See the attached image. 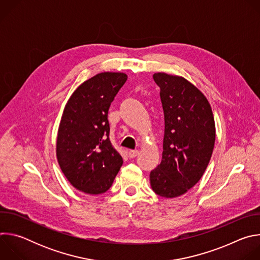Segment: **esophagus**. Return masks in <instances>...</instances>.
Segmentation results:
<instances>
[{
	"instance_id": "34e87169",
	"label": "esophagus",
	"mask_w": 260,
	"mask_h": 260,
	"mask_svg": "<svg viewBox=\"0 0 260 260\" xmlns=\"http://www.w3.org/2000/svg\"><path fill=\"white\" fill-rule=\"evenodd\" d=\"M138 154H139V151H138V150H129V151H128V156H129L131 158L136 157Z\"/></svg>"
}]
</instances>
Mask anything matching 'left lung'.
<instances>
[{
	"label": "left lung",
	"mask_w": 260,
	"mask_h": 260,
	"mask_svg": "<svg viewBox=\"0 0 260 260\" xmlns=\"http://www.w3.org/2000/svg\"><path fill=\"white\" fill-rule=\"evenodd\" d=\"M165 114L162 159L150 173V184L159 197L186 193L203 177L211 159L215 121L203 92L183 77L155 73Z\"/></svg>",
	"instance_id": "left-lung-1"
}]
</instances>
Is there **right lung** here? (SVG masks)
<instances>
[{
    "mask_svg": "<svg viewBox=\"0 0 260 260\" xmlns=\"http://www.w3.org/2000/svg\"><path fill=\"white\" fill-rule=\"evenodd\" d=\"M126 79L124 73L96 74L77 87L63 109L56 157L68 181L84 193L106 192L122 166L109 139L108 111Z\"/></svg>",
    "mask_w": 260,
    "mask_h": 260,
    "instance_id": "right-lung-1",
    "label": "right lung"
}]
</instances>
